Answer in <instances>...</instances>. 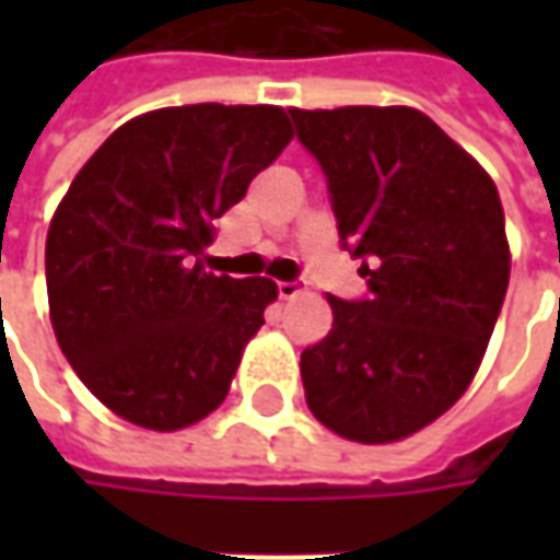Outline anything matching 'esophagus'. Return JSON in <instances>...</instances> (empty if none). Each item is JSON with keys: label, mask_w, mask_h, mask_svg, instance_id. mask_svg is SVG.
I'll return each mask as SVG.
<instances>
[{"label": "esophagus", "mask_w": 560, "mask_h": 560, "mask_svg": "<svg viewBox=\"0 0 560 560\" xmlns=\"http://www.w3.org/2000/svg\"><path fill=\"white\" fill-rule=\"evenodd\" d=\"M277 295L290 302L295 295H302V287H299V283H277Z\"/></svg>", "instance_id": "esophagus-1"}]
</instances>
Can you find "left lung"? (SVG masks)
Instances as JSON below:
<instances>
[{
  "instance_id": "left-lung-1",
  "label": "left lung",
  "mask_w": 560,
  "mask_h": 560,
  "mask_svg": "<svg viewBox=\"0 0 560 560\" xmlns=\"http://www.w3.org/2000/svg\"><path fill=\"white\" fill-rule=\"evenodd\" d=\"M320 162L364 302L327 295L334 330L302 352L312 415L336 436L398 442L445 415L480 371L511 273L499 189L418 108H292Z\"/></svg>"
}]
</instances>
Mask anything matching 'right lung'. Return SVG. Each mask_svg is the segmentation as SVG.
Returning <instances> with one entry per match:
<instances>
[{
    "instance_id": "1",
    "label": "right lung",
    "mask_w": 560,
    "mask_h": 560,
    "mask_svg": "<svg viewBox=\"0 0 560 560\" xmlns=\"http://www.w3.org/2000/svg\"><path fill=\"white\" fill-rule=\"evenodd\" d=\"M292 140L280 105H177L130 118L80 167L46 236L49 317L93 396L174 433L230 393L277 299L205 270L214 221Z\"/></svg>"
}]
</instances>
